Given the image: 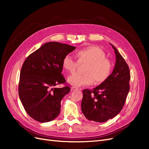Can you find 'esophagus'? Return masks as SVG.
Returning <instances> with one entry per match:
<instances>
[{
    "label": "esophagus",
    "mask_w": 149,
    "mask_h": 149,
    "mask_svg": "<svg viewBox=\"0 0 149 149\" xmlns=\"http://www.w3.org/2000/svg\"><path fill=\"white\" fill-rule=\"evenodd\" d=\"M78 88L77 87H76V86H72V87L71 88V91H76V90H78Z\"/></svg>",
    "instance_id": "34e87169"
}]
</instances>
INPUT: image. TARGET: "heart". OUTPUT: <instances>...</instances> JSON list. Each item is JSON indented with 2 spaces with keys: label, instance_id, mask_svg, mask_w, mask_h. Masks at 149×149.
<instances>
[{
  "label": "heart",
  "instance_id": "b5f03b06",
  "mask_svg": "<svg viewBox=\"0 0 149 149\" xmlns=\"http://www.w3.org/2000/svg\"><path fill=\"white\" fill-rule=\"evenodd\" d=\"M78 61L71 56L66 55L62 61V65L67 71L73 73L79 65L86 64L83 74L74 73L70 76L68 81L76 86H89L93 83L99 85L109 78L112 70V63L106 58L105 52L101 48L90 46L76 53Z\"/></svg>",
  "mask_w": 149,
  "mask_h": 149
}]
</instances>
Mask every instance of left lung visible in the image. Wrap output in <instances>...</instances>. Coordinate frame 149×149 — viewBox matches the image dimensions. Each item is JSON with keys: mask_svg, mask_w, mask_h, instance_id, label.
<instances>
[{"mask_svg": "<svg viewBox=\"0 0 149 149\" xmlns=\"http://www.w3.org/2000/svg\"><path fill=\"white\" fill-rule=\"evenodd\" d=\"M116 61L113 71L104 83L93 90L83 91L81 110L89 120L104 123L114 118L123 109L130 89L129 68L112 45Z\"/></svg>", "mask_w": 149, "mask_h": 149, "instance_id": "obj_1", "label": "left lung"}]
</instances>
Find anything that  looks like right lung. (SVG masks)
Segmentation results:
<instances>
[{
	"label": "right lung",
	"mask_w": 149,
	"mask_h": 149,
	"mask_svg": "<svg viewBox=\"0 0 149 149\" xmlns=\"http://www.w3.org/2000/svg\"><path fill=\"white\" fill-rule=\"evenodd\" d=\"M75 47L56 42L45 43L26 58L22 66L19 95L25 110L31 118L47 123L59 115L61 101L70 91L61 74L63 58ZM65 83L61 88L54 86Z\"/></svg>",
	"instance_id": "right-lung-1"
}]
</instances>
